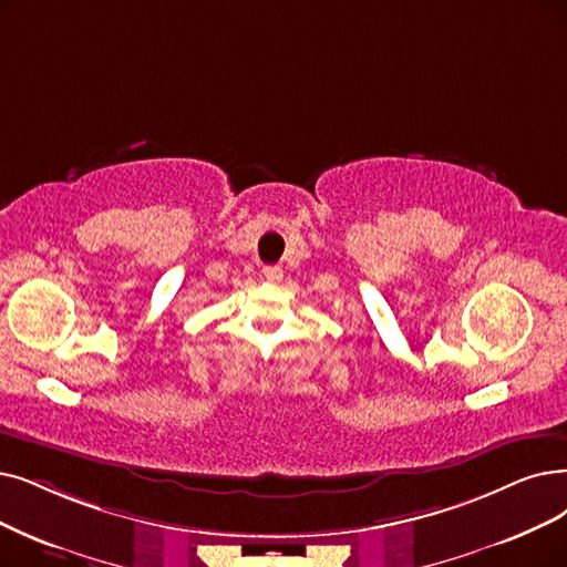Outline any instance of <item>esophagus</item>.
I'll return each mask as SVG.
<instances>
[{
  "label": "esophagus",
  "instance_id": "1",
  "mask_svg": "<svg viewBox=\"0 0 567 567\" xmlns=\"http://www.w3.org/2000/svg\"><path fill=\"white\" fill-rule=\"evenodd\" d=\"M262 275L267 281H281L284 279V269L279 265H269L262 269Z\"/></svg>",
  "mask_w": 567,
  "mask_h": 567
}]
</instances>
